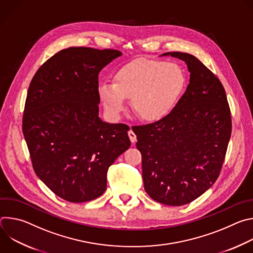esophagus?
I'll use <instances>...</instances> for the list:
<instances>
[{
	"label": "esophagus",
	"mask_w": 253,
	"mask_h": 253,
	"mask_svg": "<svg viewBox=\"0 0 253 253\" xmlns=\"http://www.w3.org/2000/svg\"><path fill=\"white\" fill-rule=\"evenodd\" d=\"M128 136H129V138H130V140H131L132 143H135V142L137 141L136 134H135L132 130H129V131H128Z\"/></svg>",
	"instance_id": "obj_1"
}]
</instances>
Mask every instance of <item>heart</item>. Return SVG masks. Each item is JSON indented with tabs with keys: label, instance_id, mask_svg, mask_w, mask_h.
<instances>
[{
	"label": "heart",
	"instance_id": "obj_1",
	"mask_svg": "<svg viewBox=\"0 0 253 253\" xmlns=\"http://www.w3.org/2000/svg\"><path fill=\"white\" fill-rule=\"evenodd\" d=\"M185 86V75L175 63L156 60L127 64L114 76V83H101L99 95L107 112L119 117L125 99H131L134 113L143 121L165 117Z\"/></svg>",
	"mask_w": 253,
	"mask_h": 253
}]
</instances>
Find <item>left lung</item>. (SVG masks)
<instances>
[{
	"label": "left lung",
	"instance_id": "1",
	"mask_svg": "<svg viewBox=\"0 0 253 253\" xmlns=\"http://www.w3.org/2000/svg\"><path fill=\"white\" fill-rule=\"evenodd\" d=\"M163 55L187 64L190 83L167 116L132 130L142 155L145 191L159 203L180 206L217 180L231 136V113L221 82L196 57Z\"/></svg>",
	"mask_w": 253,
	"mask_h": 253
}]
</instances>
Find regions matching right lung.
Wrapping results in <instances>:
<instances>
[{"mask_svg": "<svg viewBox=\"0 0 253 253\" xmlns=\"http://www.w3.org/2000/svg\"><path fill=\"white\" fill-rule=\"evenodd\" d=\"M121 52L70 47L34 75L23 115V134L35 173L59 197L73 203L101 196L107 171L130 147L129 126L103 122L100 71Z\"/></svg>", "mask_w": 253, "mask_h": 253, "instance_id": "1", "label": "right lung"}]
</instances>
